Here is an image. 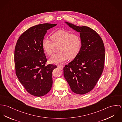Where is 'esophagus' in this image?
Returning <instances> with one entry per match:
<instances>
[{
  "instance_id": "34e87169",
  "label": "esophagus",
  "mask_w": 122,
  "mask_h": 122,
  "mask_svg": "<svg viewBox=\"0 0 122 122\" xmlns=\"http://www.w3.org/2000/svg\"><path fill=\"white\" fill-rule=\"evenodd\" d=\"M57 67L59 68V69L62 70L63 69V65H58L57 66Z\"/></svg>"
}]
</instances>
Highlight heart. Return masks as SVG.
Returning <instances> with one entry per match:
<instances>
[{
  "mask_svg": "<svg viewBox=\"0 0 122 122\" xmlns=\"http://www.w3.org/2000/svg\"><path fill=\"white\" fill-rule=\"evenodd\" d=\"M52 41L44 39L42 42V47L44 51L49 56L54 52L55 47L59 46L57 51L59 52L49 59V62L52 64L62 63L67 60L75 58L79 54L81 47L80 37L77 35L71 34L64 29H60L51 36Z\"/></svg>",
  "mask_w": 122,
  "mask_h": 122,
  "instance_id": "1",
  "label": "heart"
}]
</instances>
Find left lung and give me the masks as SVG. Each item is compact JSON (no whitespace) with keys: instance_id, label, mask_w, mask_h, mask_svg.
<instances>
[{"instance_id":"8db88e82","label":"left lung","mask_w":122,"mask_h":122,"mask_svg":"<svg viewBox=\"0 0 122 122\" xmlns=\"http://www.w3.org/2000/svg\"><path fill=\"white\" fill-rule=\"evenodd\" d=\"M69 27L80 33L81 51L64 70V76L71 91L84 95L95 87L103 71L105 48L100 36L91 28L78 26L65 21Z\"/></svg>"}]
</instances>
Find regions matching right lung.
<instances>
[{"instance_id":"obj_1","label":"right lung","mask_w":122,"mask_h":122,"mask_svg":"<svg viewBox=\"0 0 122 122\" xmlns=\"http://www.w3.org/2000/svg\"><path fill=\"white\" fill-rule=\"evenodd\" d=\"M56 24L44 23L30 27L17 41L14 51L16 74L28 93L35 96L46 95L52 86V72L56 66H45L42 42L47 31Z\"/></svg>"}]
</instances>
